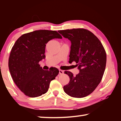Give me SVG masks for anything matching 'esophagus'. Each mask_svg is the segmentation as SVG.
Listing matches in <instances>:
<instances>
[{
    "mask_svg": "<svg viewBox=\"0 0 121 121\" xmlns=\"http://www.w3.org/2000/svg\"><path fill=\"white\" fill-rule=\"evenodd\" d=\"M59 73H60V75H63V73H64V71L62 70H59Z\"/></svg>",
    "mask_w": 121,
    "mask_h": 121,
    "instance_id": "34e87169",
    "label": "esophagus"
}]
</instances>
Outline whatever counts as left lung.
Listing matches in <instances>:
<instances>
[{"label":"left lung","instance_id":"obj_1","mask_svg":"<svg viewBox=\"0 0 121 121\" xmlns=\"http://www.w3.org/2000/svg\"><path fill=\"white\" fill-rule=\"evenodd\" d=\"M71 42L69 63L75 61L79 70L76 76L69 71L70 78L63 86L65 93L74 98H83L93 92L101 82L106 65V53L99 39L89 30L82 28L59 30Z\"/></svg>","mask_w":121,"mask_h":121}]
</instances>
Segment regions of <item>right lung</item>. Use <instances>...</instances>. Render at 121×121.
I'll use <instances>...</instances> for the list:
<instances>
[{
  "label": "right lung",
  "mask_w": 121,
  "mask_h": 121,
  "mask_svg": "<svg viewBox=\"0 0 121 121\" xmlns=\"http://www.w3.org/2000/svg\"><path fill=\"white\" fill-rule=\"evenodd\" d=\"M62 38L56 31L39 30L22 35L12 48L9 67L13 81L24 95L35 98L48 92L51 81L59 71L55 67L45 70L39 62L45 58L46 44Z\"/></svg>",
  "instance_id": "add662e5"
}]
</instances>
